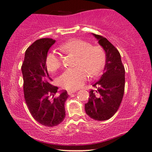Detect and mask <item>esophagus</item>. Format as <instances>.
I'll list each match as a JSON object with an SVG mask.
<instances>
[{"label":"esophagus","mask_w":152,"mask_h":152,"mask_svg":"<svg viewBox=\"0 0 152 152\" xmlns=\"http://www.w3.org/2000/svg\"><path fill=\"white\" fill-rule=\"evenodd\" d=\"M76 91H77L76 89H71V90H69L68 91H67V93H68V94H69V96H70V95H71L72 94L75 93Z\"/></svg>","instance_id":"esophagus-1"}]
</instances>
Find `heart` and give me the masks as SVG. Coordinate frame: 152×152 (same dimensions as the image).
I'll return each instance as SVG.
<instances>
[{"mask_svg": "<svg viewBox=\"0 0 152 152\" xmlns=\"http://www.w3.org/2000/svg\"><path fill=\"white\" fill-rule=\"evenodd\" d=\"M63 51L77 54L75 67L66 69L58 77L62 87L73 89L79 88L86 81L88 71L92 75L98 74L105 62L103 49L99 46H91L89 42L80 39H69L61 44ZM46 67L49 71H55L61 67L62 57L58 53L52 50L46 57Z\"/></svg>", "mask_w": 152, "mask_h": 152, "instance_id": "obj_1", "label": "heart"}]
</instances>
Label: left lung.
Segmentation results:
<instances>
[{"label": "left lung", "mask_w": 152, "mask_h": 152, "mask_svg": "<svg viewBox=\"0 0 152 152\" xmlns=\"http://www.w3.org/2000/svg\"><path fill=\"white\" fill-rule=\"evenodd\" d=\"M106 53V65L100 79L94 84L97 88L89 91L86 113L96 121L110 118L120 106L125 91V70L119 52L106 38L94 34Z\"/></svg>", "instance_id": "left-lung-1"}]
</instances>
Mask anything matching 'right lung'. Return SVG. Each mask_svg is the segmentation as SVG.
Wrapping results in <instances>:
<instances>
[{"instance_id": "add662e5", "label": "right lung", "mask_w": 152, "mask_h": 152, "mask_svg": "<svg viewBox=\"0 0 152 152\" xmlns=\"http://www.w3.org/2000/svg\"><path fill=\"white\" fill-rule=\"evenodd\" d=\"M55 42L51 38L35 41L26 50L21 66L24 98L29 113L39 123L51 127L64 119V103L69 97L66 91L55 96L58 87L53 85L47 71L46 57Z\"/></svg>"}]
</instances>
